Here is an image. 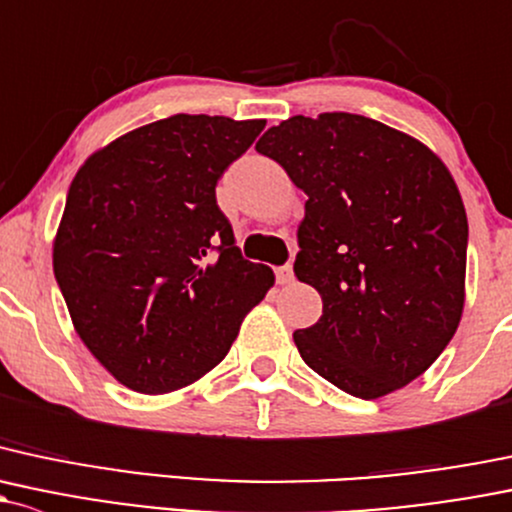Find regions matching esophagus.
Returning <instances> with one entry per match:
<instances>
[{
	"label": "esophagus",
	"instance_id": "esophagus-1",
	"mask_svg": "<svg viewBox=\"0 0 512 512\" xmlns=\"http://www.w3.org/2000/svg\"><path fill=\"white\" fill-rule=\"evenodd\" d=\"M274 274H277V284H289V282H292V279H294L292 265L277 267V270H274Z\"/></svg>",
	"mask_w": 512,
	"mask_h": 512
}]
</instances>
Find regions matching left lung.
I'll list each match as a JSON object with an SVG mask.
<instances>
[{
    "mask_svg": "<svg viewBox=\"0 0 512 512\" xmlns=\"http://www.w3.org/2000/svg\"><path fill=\"white\" fill-rule=\"evenodd\" d=\"M255 149L309 196L294 274L324 314L294 331L304 363L360 400L412 383L464 311L469 223L449 169L410 134L351 112L289 117Z\"/></svg>",
    "mask_w": 512,
    "mask_h": 512,
    "instance_id": "1",
    "label": "left lung"
}]
</instances>
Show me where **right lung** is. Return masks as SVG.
<instances>
[{"mask_svg":"<svg viewBox=\"0 0 512 512\" xmlns=\"http://www.w3.org/2000/svg\"><path fill=\"white\" fill-rule=\"evenodd\" d=\"M265 120L174 115L80 166L53 242L78 336L129 390L191 385L225 358L274 284L245 260L215 201L223 171Z\"/></svg>","mask_w":512,"mask_h":512,"instance_id":"right-lung-1","label":"right lung"}]
</instances>
